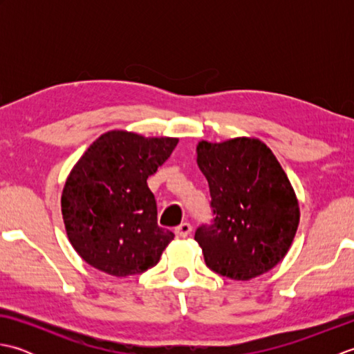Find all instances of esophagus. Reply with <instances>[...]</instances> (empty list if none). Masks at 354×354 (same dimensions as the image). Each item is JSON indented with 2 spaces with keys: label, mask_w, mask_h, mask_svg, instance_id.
Instances as JSON below:
<instances>
[{
  "label": "esophagus",
  "mask_w": 354,
  "mask_h": 354,
  "mask_svg": "<svg viewBox=\"0 0 354 354\" xmlns=\"http://www.w3.org/2000/svg\"><path fill=\"white\" fill-rule=\"evenodd\" d=\"M192 230H193L192 225L189 222H184V223L179 225V227L175 228V232H176L178 237H187L192 232Z\"/></svg>",
  "instance_id": "esophagus-1"
}]
</instances>
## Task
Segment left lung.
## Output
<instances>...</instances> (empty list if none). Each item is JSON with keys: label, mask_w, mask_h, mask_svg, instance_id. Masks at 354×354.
Segmentation results:
<instances>
[{"label": "left lung", "mask_w": 354, "mask_h": 354, "mask_svg": "<svg viewBox=\"0 0 354 354\" xmlns=\"http://www.w3.org/2000/svg\"><path fill=\"white\" fill-rule=\"evenodd\" d=\"M196 152L214 214L194 232L207 266L242 281L268 272L288 254L299 223L288 175L257 138L201 141Z\"/></svg>", "instance_id": "obj_1"}]
</instances>
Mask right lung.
I'll list each match as a JSON object with an SVG mask.
<instances>
[{
	"instance_id": "obj_1",
	"label": "right lung",
	"mask_w": 354,
	"mask_h": 354,
	"mask_svg": "<svg viewBox=\"0 0 354 354\" xmlns=\"http://www.w3.org/2000/svg\"><path fill=\"white\" fill-rule=\"evenodd\" d=\"M178 138L109 131L70 171L62 216L70 242L88 265L114 277L155 266L175 234L158 227L147 178L171 155Z\"/></svg>"
}]
</instances>
